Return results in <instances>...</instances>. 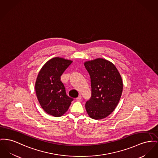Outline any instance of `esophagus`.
<instances>
[{"label": "esophagus", "mask_w": 158, "mask_h": 158, "mask_svg": "<svg viewBox=\"0 0 158 158\" xmlns=\"http://www.w3.org/2000/svg\"><path fill=\"white\" fill-rule=\"evenodd\" d=\"M81 99H82V96H81V95H79L76 98V100H77V101H80Z\"/></svg>", "instance_id": "obj_1"}]
</instances>
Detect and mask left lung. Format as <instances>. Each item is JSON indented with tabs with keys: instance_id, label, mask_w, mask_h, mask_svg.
Instances as JSON below:
<instances>
[{
	"instance_id": "left-lung-1",
	"label": "left lung",
	"mask_w": 158,
	"mask_h": 158,
	"mask_svg": "<svg viewBox=\"0 0 158 158\" xmlns=\"http://www.w3.org/2000/svg\"><path fill=\"white\" fill-rule=\"evenodd\" d=\"M91 78V97L85 108L91 118L102 119L110 114L120 100L123 89L121 75L111 62L102 58L86 61Z\"/></svg>"
}]
</instances>
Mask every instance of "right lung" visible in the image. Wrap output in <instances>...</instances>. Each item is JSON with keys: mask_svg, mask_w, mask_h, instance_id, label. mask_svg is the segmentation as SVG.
I'll use <instances>...</instances> for the list:
<instances>
[{"mask_svg": "<svg viewBox=\"0 0 158 158\" xmlns=\"http://www.w3.org/2000/svg\"><path fill=\"white\" fill-rule=\"evenodd\" d=\"M72 61L56 57L45 64L40 70L35 84L38 101L42 109L52 116L64 114L73 98L69 97L61 76Z\"/></svg>", "mask_w": 158, "mask_h": 158, "instance_id": "1", "label": "right lung"}]
</instances>
